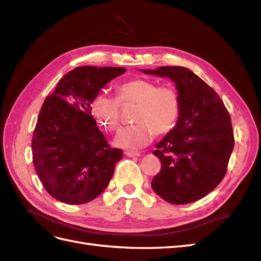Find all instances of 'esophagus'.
<instances>
[{
	"label": "esophagus",
	"instance_id": "esophagus-1",
	"mask_svg": "<svg viewBox=\"0 0 261 261\" xmlns=\"http://www.w3.org/2000/svg\"><path fill=\"white\" fill-rule=\"evenodd\" d=\"M124 153H125V155L130 156V158H133V156H139V155H140V152H137V151H130V150H126V151H125Z\"/></svg>",
	"mask_w": 261,
	"mask_h": 261
}]
</instances>
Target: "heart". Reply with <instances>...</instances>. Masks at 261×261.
<instances>
[{
    "instance_id": "obj_1",
    "label": "heart",
    "mask_w": 261,
    "mask_h": 261,
    "mask_svg": "<svg viewBox=\"0 0 261 261\" xmlns=\"http://www.w3.org/2000/svg\"><path fill=\"white\" fill-rule=\"evenodd\" d=\"M117 98L123 106L136 105L134 110L135 125L120 129L114 138V145L136 150L151 143L154 133L171 132L178 120L180 102L176 90L169 86L158 87L155 83L136 80L121 85ZM92 113L109 130L118 127L121 121V107L118 101L100 94L92 103Z\"/></svg>"
}]
</instances>
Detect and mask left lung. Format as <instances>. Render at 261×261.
Masks as SVG:
<instances>
[{"label":"left lung","mask_w":261,"mask_h":261,"mask_svg":"<svg viewBox=\"0 0 261 261\" xmlns=\"http://www.w3.org/2000/svg\"><path fill=\"white\" fill-rule=\"evenodd\" d=\"M141 72L170 78L180 102L174 128L153 151L161 170L151 187L170 203L194 202L213 191L225 175L234 148L230 114L217 92L191 69L162 66Z\"/></svg>","instance_id":"left-lung-1"}]
</instances>
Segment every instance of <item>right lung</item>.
<instances>
[{"instance_id": "add662e5", "label": "right lung", "mask_w": 261, "mask_h": 261, "mask_svg": "<svg viewBox=\"0 0 261 261\" xmlns=\"http://www.w3.org/2000/svg\"><path fill=\"white\" fill-rule=\"evenodd\" d=\"M125 72L123 67H76L45 98L31 148L37 174L57 200L87 203L111 180L123 151L109 146L91 115V103L108 83Z\"/></svg>"}]
</instances>
